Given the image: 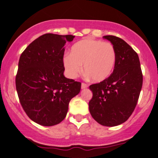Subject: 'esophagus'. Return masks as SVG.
Masks as SVG:
<instances>
[{
    "label": "esophagus",
    "mask_w": 158,
    "mask_h": 158,
    "mask_svg": "<svg viewBox=\"0 0 158 158\" xmlns=\"http://www.w3.org/2000/svg\"><path fill=\"white\" fill-rule=\"evenodd\" d=\"M81 88H82V89L88 88V85L85 83H82V85H81Z\"/></svg>",
    "instance_id": "1"
}]
</instances>
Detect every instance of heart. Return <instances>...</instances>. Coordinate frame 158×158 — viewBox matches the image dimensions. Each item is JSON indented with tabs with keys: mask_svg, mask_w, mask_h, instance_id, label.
Instances as JSON below:
<instances>
[{
	"mask_svg": "<svg viewBox=\"0 0 158 158\" xmlns=\"http://www.w3.org/2000/svg\"><path fill=\"white\" fill-rule=\"evenodd\" d=\"M116 63V52L110 43L85 39L72 46L69 55L63 59L66 75L75 79L84 71L95 82H101L109 77Z\"/></svg>",
	"mask_w": 158,
	"mask_h": 158,
	"instance_id": "1",
	"label": "heart"
}]
</instances>
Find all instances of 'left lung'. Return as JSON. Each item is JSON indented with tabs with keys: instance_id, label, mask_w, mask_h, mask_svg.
<instances>
[{
	"instance_id": "left-lung-1",
	"label": "left lung",
	"mask_w": 158,
	"mask_h": 158,
	"mask_svg": "<svg viewBox=\"0 0 158 158\" xmlns=\"http://www.w3.org/2000/svg\"><path fill=\"white\" fill-rule=\"evenodd\" d=\"M116 52L113 73L106 80L89 86V102L92 117L104 126H117L131 115L142 88L143 76L137 52L121 38L104 36Z\"/></svg>"
}]
</instances>
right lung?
I'll use <instances>...</instances> for the list:
<instances>
[{
	"instance_id": "right-lung-1",
	"label": "right lung",
	"mask_w": 158,
	"mask_h": 158,
	"mask_svg": "<svg viewBox=\"0 0 158 158\" xmlns=\"http://www.w3.org/2000/svg\"><path fill=\"white\" fill-rule=\"evenodd\" d=\"M73 35L46 33L22 52L16 76L20 104L28 117L43 126H52L66 118L70 100L81 83L64 76L65 44Z\"/></svg>"
}]
</instances>
